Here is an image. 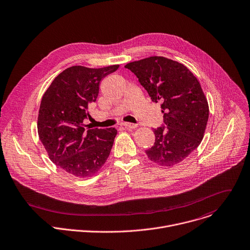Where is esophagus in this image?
Returning a JSON list of instances; mask_svg holds the SVG:
<instances>
[{
  "label": "esophagus",
  "instance_id": "esophagus-1",
  "mask_svg": "<svg viewBox=\"0 0 250 250\" xmlns=\"http://www.w3.org/2000/svg\"><path fill=\"white\" fill-rule=\"evenodd\" d=\"M122 125L123 126H125V128H128V129H133V128H135L137 125H134V124H130V123H123L122 124Z\"/></svg>",
  "mask_w": 250,
  "mask_h": 250
}]
</instances>
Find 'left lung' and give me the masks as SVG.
Wrapping results in <instances>:
<instances>
[{
	"instance_id": "obj_1",
	"label": "left lung",
	"mask_w": 250,
	"mask_h": 250,
	"mask_svg": "<svg viewBox=\"0 0 250 250\" xmlns=\"http://www.w3.org/2000/svg\"><path fill=\"white\" fill-rule=\"evenodd\" d=\"M125 67L136 75L153 102L162 103L164 125L153 128L155 143L146 155L159 166L173 167L204 136L209 107L200 83L185 64L164 57L146 58Z\"/></svg>"
}]
</instances>
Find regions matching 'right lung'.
I'll list each match as a JSON object with an SVG mask.
<instances>
[{
    "label": "right lung",
    "instance_id": "1",
    "mask_svg": "<svg viewBox=\"0 0 250 250\" xmlns=\"http://www.w3.org/2000/svg\"><path fill=\"white\" fill-rule=\"evenodd\" d=\"M119 64L101 68L73 65L61 72L44 93L38 134L49 158L78 178L96 174L107 161L117 135L115 127L85 128L83 121L98 97L101 80Z\"/></svg>",
    "mask_w": 250,
    "mask_h": 250
}]
</instances>
